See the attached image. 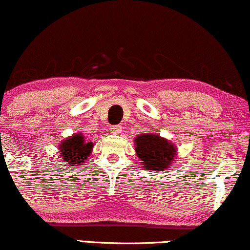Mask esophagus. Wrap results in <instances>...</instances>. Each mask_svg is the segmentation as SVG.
Listing matches in <instances>:
<instances>
[{
  "label": "esophagus",
  "instance_id": "obj_1",
  "mask_svg": "<svg viewBox=\"0 0 250 250\" xmlns=\"http://www.w3.org/2000/svg\"><path fill=\"white\" fill-rule=\"evenodd\" d=\"M109 130H110V133L113 134H120L122 130V127L121 125H111V127L109 128Z\"/></svg>",
  "mask_w": 250,
  "mask_h": 250
}]
</instances>
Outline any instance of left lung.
I'll use <instances>...</instances> for the list:
<instances>
[{"instance_id": "1", "label": "left lung", "mask_w": 250, "mask_h": 250, "mask_svg": "<svg viewBox=\"0 0 250 250\" xmlns=\"http://www.w3.org/2000/svg\"><path fill=\"white\" fill-rule=\"evenodd\" d=\"M135 151L143 168L151 171H163L176 161L177 148L173 142L159 134H140L135 137Z\"/></svg>"}]
</instances>
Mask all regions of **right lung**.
<instances>
[{"label": "right lung", "instance_id": "1", "mask_svg": "<svg viewBox=\"0 0 250 250\" xmlns=\"http://www.w3.org/2000/svg\"><path fill=\"white\" fill-rule=\"evenodd\" d=\"M94 143L85 141V136L81 133H75L67 139L62 140L59 145L60 159L62 163L77 167L85 162L93 151Z\"/></svg>", "mask_w": 250, "mask_h": 250}]
</instances>
